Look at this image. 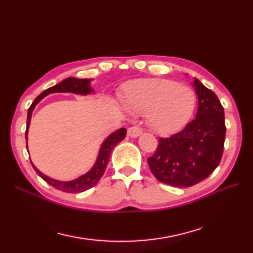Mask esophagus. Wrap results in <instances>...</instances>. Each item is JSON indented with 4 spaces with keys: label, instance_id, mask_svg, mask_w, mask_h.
I'll use <instances>...</instances> for the list:
<instances>
[{
    "label": "esophagus",
    "instance_id": "1",
    "mask_svg": "<svg viewBox=\"0 0 253 253\" xmlns=\"http://www.w3.org/2000/svg\"><path fill=\"white\" fill-rule=\"evenodd\" d=\"M142 134V128L139 126H131L128 127L127 129V135L129 137H132V138H136V137H138Z\"/></svg>",
    "mask_w": 253,
    "mask_h": 253
}]
</instances>
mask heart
I'll use <instances>...</instances> for the list:
<instances>
[{
  "label": "heart",
  "instance_id": "1",
  "mask_svg": "<svg viewBox=\"0 0 253 253\" xmlns=\"http://www.w3.org/2000/svg\"><path fill=\"white\" fill-rule=\"evenodd\" d=\"M124 104L132 114H147L153 132L172 134L187 124L195 106L194 91L175 81L148 78L127 83Z\"/></svg>",
  "mask_w": 253,
  "mask_h": 253
}]
</instances>
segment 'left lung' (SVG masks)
Listing matches in <instances>:
<instances>
[{
    "label": "left lung",
    "mask_w": 253,
    "mask_h": 253,
    "mask_svg": "<svg viewBox=\"0 0 253 253\" xmlns=\"http://www.w3.org/2000/svg\"><path fill=\"white\" fill-rule=\"evenodd\" d=\"M196 117L169 138H159L154 154L148 158L155 177L172 187H191L216 169L224 151L226 126L224 108L217 96L196 78Z\"/></svg>",
    "instance_id": "8db88e82"
}]
</instances>
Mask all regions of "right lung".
<instances>
[{
  "instance_id": "right-lung-1",
  "label": "right lung",
  "mask_w": 253,
  "mask_h": 253,
  "mask_svg": "<svg viewBox=\"0 0 253 253\" xmlns=\"http://www.w3.org/2000/svg\"><path fill=\"white\" fill-rule=\"evenodd\" d=\"M93 91L94 89L90 86V79H78V78H72V77L66 78L62 82L56 84V85L45 89L43 93H41L35 99V101L32 103V105L29 106L28 112H27V122H26V132H25L26 148H27V135H28L30 118H32L34 109L36 108V105L41 101V99L52 93H74L78 95H87V94L93 93ZM126 135V129L125 127L119 128L117 131L112 133L108 138L103 141L94 167L91 168L86 174H84L80 176V177L71 181H60V180L50 178L48 176L44 175L43 173H41L39 170H38L37 168L33 165V163L32 165L34 167L35 171L38 173V175H39L42 179H44L48 183V185L52 186L53 188H56L60 191H63V192H66V193L83 192V191H85L97 185V182L100 180L102 175L104 174L106 166H108L109 157L111 155L113 149L116 147L120 141L125 139Z\"/></svg>"
}]
</instances>
